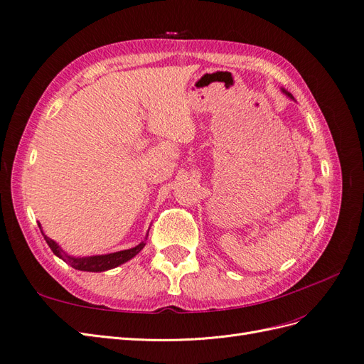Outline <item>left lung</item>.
<instances>
[{
    "instance_id": "1",
    "label": "left lung",
    "mask_w": 364,
    "mask_h": 364,
    "mask_svg": "<svg viewBox=\"0 0 364 364\" xmlns=\"http://www.w3.org/2000/svg\"><path fill=\"white\" fill-rule=\"evenodd\" d=\"M282 92H285V94H287V95H289V97H290V98H293V95H291V94H290V92H287V91H285V90H282Z\"/></svg>"
}]
</instances>
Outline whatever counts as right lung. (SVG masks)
I'll use <instances>...</instances> for the list:
<instances>
[{"instance_id": "add662e5", "label": "right lung", "mask_w": 364, "mask_h": 364, "mask_svg": "<svg viewBox=\"0 0 364 364\" xmlns=\"http://www.w3.org/2000/svg\"><path fill=\"white\" fill-rule=\"evenodd\" d=\"M41 228V225H39ZM43 238H46L47 245L50 246V249L53 250L54 255H58L59 258H62L63 261H67L71 267H74L75 270H83V272H105V270H111L114 267L121 266V264L129 261L134 258L135 255L142 250V247L146 246V241H141V243L135 247L127 249V250H119V252H114V253H107V255H95V257H85V258H75V257H70L68 253H65L56 241H53L51 238H48L46 234L42 232ZM147 240V238H146Z\"/></svg>"}]
</instances>
